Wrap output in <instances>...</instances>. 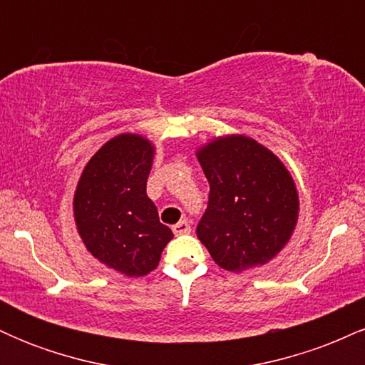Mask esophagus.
<instances>
[{
  "instance_id": "34e87169",
  "label": "esophagus",
  "mask_w": 365,
  "mask_h": 365,
  "mask_svg": "<svg viewBox=\"0 0 365 365\" xmlns=\"http://www.w3.org/2000/svg\"><path fill=\"white\" fill-rule=\"evenodd\" d=\"M190 225L188 221H178L177 225H173V233L175 235H183V233H190Z\"/></svg>"
}]
</instances>
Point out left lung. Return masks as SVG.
Listing matches in <instances>:
<instances>
[{
    "mask_svg": "<svg viewBox=\"0 0 365 365\" xmlns=\"http://www.w3.org/2000/svg\"><path fill=\"white\" fill-rule=\"evenodd\" d=\"M209 180L197 237L217 266L244 271L266 264L290 240L299 195L283 163L244 135L223 137L197 153Z\"/></svg>",
    "mask_w": 365,
    "mask_h": 365,
    "instance_id": "1",
    "label": "left lung"
}]
</instances>
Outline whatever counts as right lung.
I'll return each mask as SVG.
<instances>
[{
  "label": "right lung",
  "instance_id": "obj_1",
  "mask_svg": "<svg viewBox=\"0 0 365 365\" xmlns=\"http://www.w3.org/2000/svg\"><path fill=\"white\" fill-rule=\"evenodd\" d=\"M153 158L140 135L115 137L87 163L75 190L73 215L87 250L127 276L150 273L173 238L145 194Z\"/></svg>",
  "mask_w": 365,
  "mask_h": 365
}]
</instances>
